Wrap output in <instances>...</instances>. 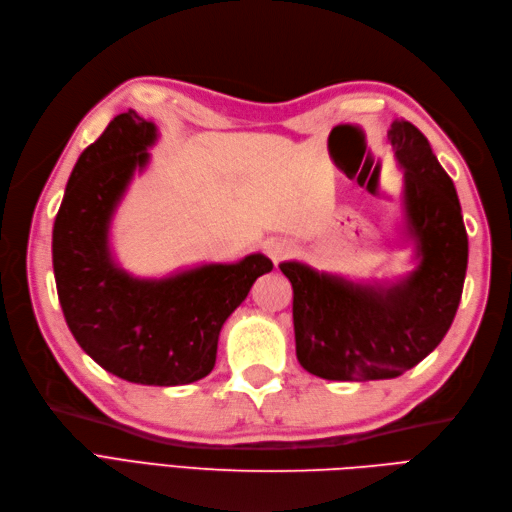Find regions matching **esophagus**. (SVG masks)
<instances>
[{
  "instance_id": "34e87169",
  "label": "esophagus",
  "mask_w": 512,
  "mask_h": 512,
  "mask_svg": "<svg viewBox=\"0 0 512 512\" xmlns=\"http://www.w3.org/2000/svg\"><path fill=\"white\" fill-rule=\"evenodd\" d=\"M294 252H297V247H294V243H290L286 239H275L267 245V256L275 262V265H277V262L292 258Z\"/></svg>"
}]
</instances>
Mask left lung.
<instances>
[{
  "mask_svg": "<svg viewBox=\"0 0 512 512\" xmlns=\"http://www.w3.org/2000/svg\"><path fill=\"white\" fill-rule=\"evenodd\" d=\"M404 170L406 237L418 267L393 284H354L303 262H282L292 284L297 359L324 380H386L433 352L453 318L468 269V232L453 179L406 119L389 130Z\"/></svg>",
  "mask_w": 512,
  "mask_h": 512,
  "instance_id": "obj_1",
  "label": "left lung"
}]
</instances>
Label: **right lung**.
I'll list each match as a JSON object with an SVG mask.
<instances>
[{
	"mask_svg": "<svg viewBox=\"0 0 512 512\" xmlns=\"http://www.w3.org/2000/svg\"><path fill=\"white\" fill-rule=\"evenodd\" d=\"M156 138L151 121L128 111L81 153L53 226V271L68 327L91 359L121 380L177 386L211 374L224 322L273 262L250 254L160 280L117 265L108 228Z\"/></svg>",
	"mask_w": 512,
	"mask_h": 512,
	"instance_id": "add662e5",
	"label": "right lung"
}]
</instances>
